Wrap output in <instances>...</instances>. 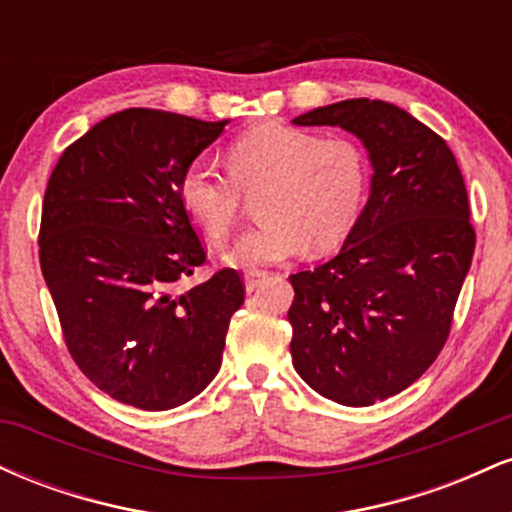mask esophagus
<instances>
[{"instance_id": "obj_1", "label": "esophagus", "mask_w": 512, "mask_h": 512, "mask_svg": "<svg viewBox=\"0 0 512 512\" xmlns=\"http://www.w3.org/2000/svg\"><path fill=\"white\" fill-rule=\"evenodd\" d=\"M264 276H267V272H245V289L248 291L260 289Z\"/></svg>"}]
</instances>
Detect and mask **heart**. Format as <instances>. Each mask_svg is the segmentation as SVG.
<instances>
[{
    "instance_id": "obj_1",
    "label": "heart",
    "mask_w": 512,
    "mask_h": 512,
    "mask_svg": "<svg viewBox=\"0 0 512 512\" xmlns=\"http://www.w3.org/2000/svg\"><path fill=\"white\" fill-rule=\"evenodd\" d=\"M226 169L207 158L182 168V209L219 243L238 226L245 192L260 193L264 219L236 240L226 260L257 269L284 262L310 245L332 250L361 219L370 185L368 151L356 139L320 137L308 129L269 122L252 127L226 149Z\"/></svg>"
}]
</instances>
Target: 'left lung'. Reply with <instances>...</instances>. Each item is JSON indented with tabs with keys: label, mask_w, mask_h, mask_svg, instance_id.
<instances>
[{
	"label": "left lung",
	"mask_w": 512,
	"mask_h": 512,
	"mask_svg": "<svg viewBox=\"0 0 512 512\" xmlns=\"http://www.w3.org/2000/svg\"><path fill=\"white\" fill-rule=\"evenodd\" d=\"M293 125L342 127L366 144L373 180L361 219L330 262L291 274V358L344 407L407 390L448 342L477 233L450 146L407 110L351 98Z\"/></svg>",
	"instance_id": "left-lung-1"
}]
</instances>
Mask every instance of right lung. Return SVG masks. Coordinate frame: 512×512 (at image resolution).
Here are the masks:
<instances>
[{"mask_svg":"<svg viewBox=\"0 0 512 512\" xmlns=\"http://www.w3.org/2000/svg\"><path fill=\"white\" fill-rule=\"evenodd\" d=\"M226 127L129 108L64 149L40 219V269L74 363L98 390L146 411L190 402L221 368L236 269L178 293L207 262L182 209V168Z\"/></svg>","mask_w":512,"mask_h":512,"instance_id":"right-lung-1","label":"right lung"}]
</instances>
